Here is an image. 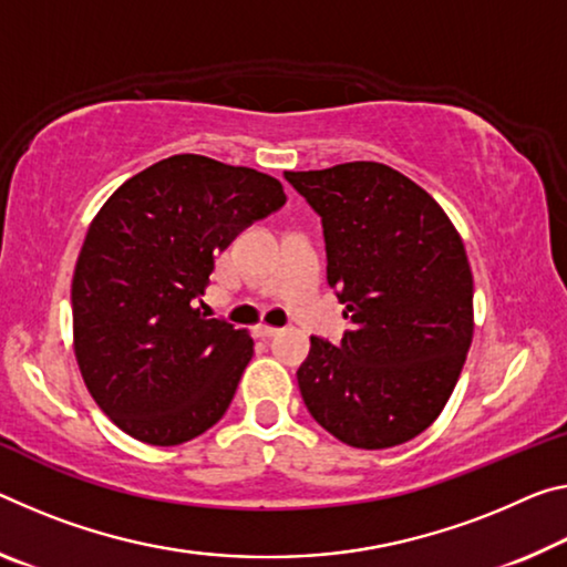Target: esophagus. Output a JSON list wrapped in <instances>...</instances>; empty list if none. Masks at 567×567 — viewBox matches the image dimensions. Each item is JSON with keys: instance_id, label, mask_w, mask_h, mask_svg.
I'll list each match as a JSON object with an SVG mask.
<instances>
[{"instance_id": "1", "label": "esophagus", "mask_w": 567, "mask_h": 567, "mask_svg": "<svg viewBox=\"0 0 567 567\" xmlns=\"http://www.w3.org/2000/svg\"><path fill=\"white\" fill-rule=\"evenodd\" d=\"M255 332L259 338H275L277 332H280V328H275V326H265V322H259V326L255 328Z\"/></svg>"}]
</instances>
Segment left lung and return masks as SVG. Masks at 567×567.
<instances>
[{"instance_id": "8db88e82", "label": "left lung", "mask_w": 567, "mask_h": 567, "mask_svg": "<svg viewBox=\"0 0 567 567\" xmlns=\"http://www.w3.org/2000/svg\"><path fill=\"white\" fill-rule=\"evenodd\" d=\"M320 214L328 285L353 322L340 346L310 338L300 393L355 449H389L434 424L474 332V280L434 196L379 161L285 171Z\"/></svg>"}]
</instances>
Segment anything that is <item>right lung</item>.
I'll use <instances>...</instances> for the list:
<instances>
[{"label":"right lung","instance_id":"right-lung-1","mask_svg":"<svg viewBox=\"0 0 567 567\" xmlns=\"http://www.w3.org/2000/svg\"><path fill=\"white\" fill-rule=\"evenodd\" d=\"M285 199L255 168L178 154L131 176L90 221L73 346L90 396L125 434L176 446L227 413L255 340L194 302L214 257Z\"/></svg>","mask_w":567,"mask_h":567}]
</instances>
